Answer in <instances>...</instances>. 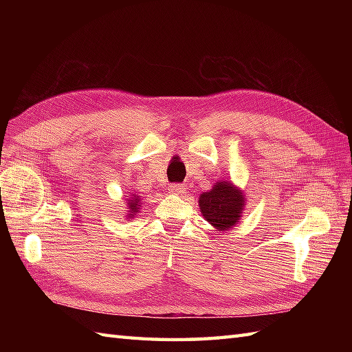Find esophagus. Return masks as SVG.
Listing matches in <instances>:
<instances>
[{
  "label": "esophagus",
  "mask_w": 352,
  "mask_h": 352,
  "mask_svg": "<svg viewBox=\"0 0 352 352\" xmlns=\"http://www.w3.org/2000/svg\"><path fill=\"white\" fill-rule=\"evenodd\" d=\"M186 188L183 184H170L169 186V192L174 193V195H180V193H184Z\"/></svg>",
  "instance_id": "1"
}]
</instances>
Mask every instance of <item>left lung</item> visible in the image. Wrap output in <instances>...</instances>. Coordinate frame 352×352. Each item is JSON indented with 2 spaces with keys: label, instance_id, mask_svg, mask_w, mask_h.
<instances>
[{
  "label": "left lung",
  "instance_id": "1",
  "mask_svg": "<svg viewBox=\"0 0 352 352\" xmlns=\"http://www.w3.org/2000/svg\"><path fill=\"white\" fill-rule=\"evenodd\" d=\"M198 204L201 214L213 228L227 231L241 221L246 198L231 180H218L210 190L201 193Z\"/></svg>",
  "mask_w": 352,
  "mask_h": 352
}]
</instances>
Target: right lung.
<instances>
[{
    "mask_svg": "<svg viewBox=\"0 0 352 352\" xmlns=\"http://www.w3.org/2000/svg\"><path fill=\"white\" fill-rule=\"evenodd\" d=\"M125 201H126L125 219H134V216H136L142 208V199L138 193H131V195H129V198Z\"/></svg>",
    "mask_w": 352,
    "mask_h": 352,
    "instance_id": "add662e5",
    "label": "right lung"
}]
</instances>
